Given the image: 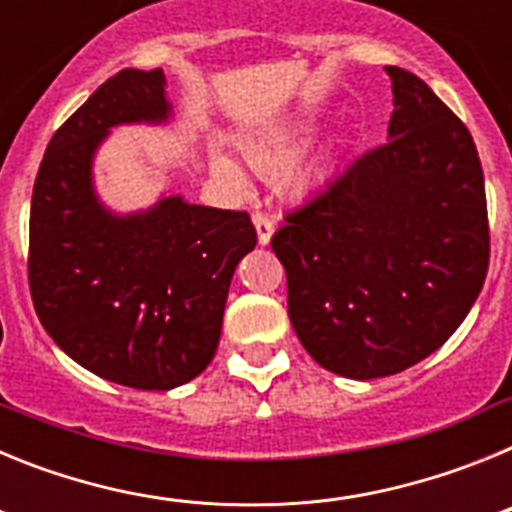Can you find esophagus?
Returning a JSON list of instances; mask_svg holds the SVG:
<instances>
[{
	"label": "esophagus",
	"instance_id": "1",
	"mask_svg": "<svg viewBox=\"0 0 512 512\" xmlns=\"http://www.w3.org/2000/svg\"><path fill=\"white\" fill-rule=\"evenodd\" d=\"M253 225H256V233H259L261 246H269L271 235H274V223H271L264 212H253Z\"/></svg>",
	"mask_w": 512,
	"mask_h": 512
}]
</instances>
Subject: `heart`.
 Wrapping results in <instances>:
<instances>
[{
  "mask_svg": "<svg viewBox=\"0 0 512 512\" xmlns=\"http://www.w3.org/2000/svg\"><path fill=\"white\" fill-rule=\"evenodd\" d=\"M310 140L312 133L307 125H279L274 130H264L259 135L243 138L241 153L256 174L264 176V179H277L300 161L302 153L310 146ZM210 174L233 194H246L251 189L243 166L233 161L223 148H212L210 151ZM315 184H318V171L307 166V169L292 171L284 187L292 197H305L315 189Z\"/></svg>",
  "mask_w": 512,
  "mask_h": 512,
  "instance_id": "obj_1",
  "label": "heart"
}]
</instances>
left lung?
<instances>
[{"instance_id":"left-lung-1","label":"left lung","mask_w":512,"mask_h":512,"mask_svg":"<svg viewBox=\"0 0 512 512\" xmlns=\"http://www.w3.org/2000/svg\"><path fill=\"white\" fill-rule=\"evenodd\" d=\"M384 71L395 104L387 143L271 238L297 338L348 379L390 377L441 348L490 264L485 176L467 125L423 79Z\"/></svg>"}]
</instances>
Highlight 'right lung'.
<instances>
[{
	"mask_svg": "<svg viewBox=\"0 0 512 512\" xmlns=\"http://www.w3.org/2000/svg\"><path fill=\"white\" fill-rule=\"evenodd\" d=\"M171 115L161 69L107 79L51 138L30 205L40 323L76 364L135 390H174L205 372L235 266L256 246L248 212L164 194L120 215L99 200L94 156L110 130Z\"/></svg>",
	"mask_w": 512,
	"mask_h": 512,
	"instance_id": "1",
	"label": "right lung"
}]
</instances>
